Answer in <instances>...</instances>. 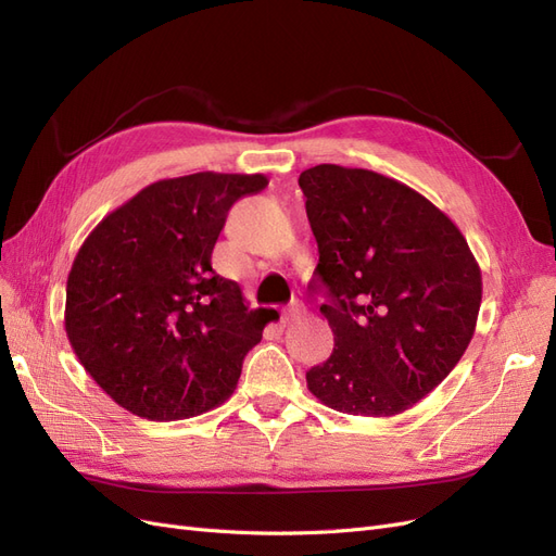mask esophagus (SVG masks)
<instances>
[{
  "mask_svg": "<svg viewBox=\"0 0 556 556\" xmlns=\"http://www.w3.org/2000/svg\"><path fill=\"white\" fill-rule=\"evenodd\" d=\"M306 313V306L301 304V301H292V304L282 311V325H288V323H292V319H296V317H301Z\"/></svg>",
  "mask_w": 556,
  "mask_h": 556,
  "instance_id": "obj_1",
  "label": "esophagus"
}]
</instances>
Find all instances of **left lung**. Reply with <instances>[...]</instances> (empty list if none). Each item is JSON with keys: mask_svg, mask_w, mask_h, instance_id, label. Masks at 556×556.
I'll return each instance as SVG.
<instances>
[{"mask_svg": "<svg viewBox=\"0 0 556 556\" xmlns=\"http://www.w3.org/2000/svg\"><path fill=\"white\" fill-rule=\"evenodd\" d=\"M319 262L313 290L333 352L306 374L325 406L392 417L439 387L473 339L480 266L427 197L368 169L317 164L299 176Z\"/></svg>", "mask_w": 556, "mask_h": 556, "instance_id": "obj_1", "label": "left lung"}]
</instances>
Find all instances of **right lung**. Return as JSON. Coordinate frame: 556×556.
<instances>
[{
	"label": "right lung",
	"instance_id": "right-lung-1",
	"mask_svg": "<svg viewBox=\"0 0 556 556\" xmlns=\"http://www.w3.org/2000/svg\"><path fill=\"white\" fill-rule=\"evenodd\" d=\"M268 185L262 174L166 178L109 213L66 278L64 329L78 362L125 410L194 417L237 390L266 311H248L239 282L211 255L227 213Z\"/></svg>",
	"mask_w": 556,
	"mask_h": 556
}]
</instances>
